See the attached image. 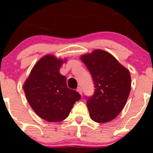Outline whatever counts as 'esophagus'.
Wrapping results in <instances>:
<instances>
[{
    "instance_id": "esophagus-1",
    "label": "esophagus",
    "mask_w": 153,
    "mask_h": 153,
    "mask_svg": "<svg viewBox=\"0 0 153 153\" xmlns=\"http://www.w3.org/2000/svg\"><path fill=\"white\" fill-rule=\"evenodd\" d=\"M76 91L78 92V93L80 94V95H82V93H83V90H82V88H81L80 86H79L77 89H76Z\"/></svg>"
}]
</instances>
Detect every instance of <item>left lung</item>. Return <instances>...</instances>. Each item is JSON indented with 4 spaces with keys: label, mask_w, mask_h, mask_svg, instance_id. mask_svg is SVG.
I'll list each match as a JSON object with an SVG mask.
<instances>
[{
    "label": "left lung",
    "mask_w": 153,
    "mask_h": 153,
    "mask_svg": "<svg viewBox=\"0 0 153 153\" xmlns=\"http://www.w3.org/2000/svg\"><path fill=\"white\" fill-rule=\"evenodd\" d=\"M93 78L95 92L87 97L90 117L100 123L113 120L126 103L131 90L129 71L112 54L95 50L80 57Z\"/></svg>",
    "instance_id": "obj_1"
}]
</instances>
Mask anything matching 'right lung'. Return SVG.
<instances>
[{"label": "right lung", "mask_w": 153, "mask_h": 153, "mask_svg": "<svg viewBox=\"0 0 153 153\" xmlns=\"http://www.w3.org/2000/svg\"><path fill=\"white\" fill-rule=\"evenodd\" d=\"M47 54L37 61L24 84L27 100L33 111L48 122H60L70 114L79 93L67 87V77L60 74L63 62Z\"/></svg>", "instance_id": "right-lung-1"}]
</instances>
